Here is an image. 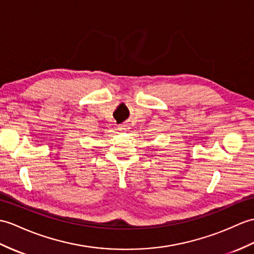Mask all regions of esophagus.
<instances>
[{
    "label": "esophagus",
    "mask_w": 254,
    "mask_h": 254,
    "mask_svg": "<svg viewBox=\"0 0 254 254\" xmlns=\"http://www.w3.org/2000/svg\"><path fill=\"white\" fill-rule=\"evenodd\" d=\"M118 131H125V129H127V126H125V125H120V126H118Z\"/></svg>",
    "instance_id": "34e87169"
}]
</instances>
